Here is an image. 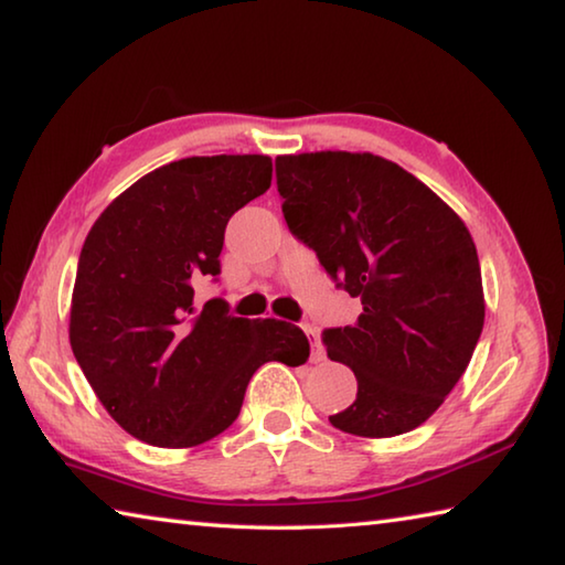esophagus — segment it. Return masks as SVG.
Listing matches in <instances>:
<instances>
[{
    "label": "esophagus",
    "mask_w": 565,
    "mask_h": 565,
    "mask_svg": "<svg viewBox=\"0 0 565 565\" xmlns=\"http://www.w3.org/2000/svg\"><path fill=\"white\" fill-rule=\"evenodd\" d=\"M303 331H306V335H309V341H311V361H313V363H321V361H326V353H323V345H321V341H318V331H316V326H311V323H303Z\"/></svg>",
    "instance_id": "obj_1"
}]
</instances>
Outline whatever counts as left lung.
Masks as SVG:
<instances>
[{
    "mask_svg": "<svg viewBox=\"0 0 565 565\" xmlns=\"http://www.w3.org/2000/svg\"><path fill=\"white\" fill-rule=\"evenodd\" d=\"M284 220L363 313L323 331L358 395L328 419L358 437L425 423L467 371L484 326L475 239L457 212L395 162L321 150L276 158Z\"/></svg>",
    "mask_w": 565,
    "mask_h": 565,
    "instance_id": "obj_1",
    "label": "left lung"
}]
</instances>
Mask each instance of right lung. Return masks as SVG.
Returning <instances> with one entry per match:
<instances>
[{"mask_svg":"<svg viewBox=\"0 0 565 565\" xmlns=\"http://www.w3.org/2000/svg\"><path fill=\"white\" fill-rule=\"evenodd\" d=\"M269 184V156L184 158L130 184L90 227L71 348L108 415L140 443H207L237 419L256 367L309 361L299 326L230 316L222 299L194 303V281L220 274L230 217Z\"/></svg>","mask_w":565,"mask_h":565,"instance_id":"obj_1","label":"right lung"}]
</instances>
